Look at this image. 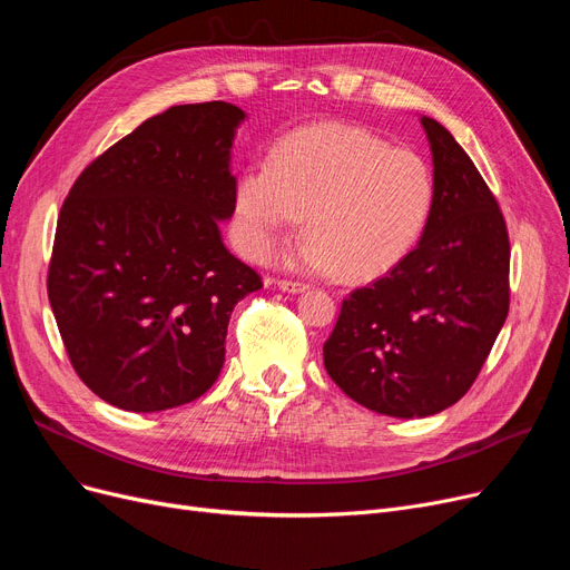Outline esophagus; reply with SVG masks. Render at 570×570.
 <instances>
[{
  "mask_svg": "<svg viewBox=\"0 0 570 570\" xmlns=\"http://www.w3.org/2000/svg\"><path fill=\"white\" fill-rule=\"evenodd\" d=\"M278 287H281L283 292H292V294L308 289V285H306V283H299V281H287V278H281V281H278Z\"/></svg>",
  "mask_w": 570,
  "mask_h": 570,
  "instance_id": "esophagus-1",
  "label": "esophagus"
}]
</instances>
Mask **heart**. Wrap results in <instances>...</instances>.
<instances>
[{
    "label": "heart",
    "mask_w": 570,
    "mask_h": 570,
    "mask_svg": "<svg viewBox=\"0 0 570 570\" xmlns=\"http://www.w3.org/2000/svg\"><path fill=\"white\" fill-rule=\"evenodd\" d=\"M433 206V176L411 148L355 125H313L283 137L266 167L236 185V238L253 259L274 253L306 215L294 262L313 274L371 281L420 238Z\"/></svg>",
    "instance_id": "b5f03b06"
}]
</instances>
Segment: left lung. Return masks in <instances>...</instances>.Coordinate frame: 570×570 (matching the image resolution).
I'll return each mask as SVG.
<instances>
[{"label": "left lung", "mask_w": 570, "mask_h": 570, "mask_svg": "<svg viewBox=\"0 0 570 570\" xmlns=\"http://www.w3.org/2000/svg\"><path fill=\"white\" fill-rule=\"evenodd\" d=\"M433 206L417 246L383 278L350 292L324 368L364 409L426 417L462 399L510 308V240L492 189L464 148L422 116Z\"/></svg>", "instance_id": "obj_1"}]
</instances>
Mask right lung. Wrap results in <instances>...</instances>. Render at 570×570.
<instances>
[{
  "label": "right lung",
  "instance_id": "1",
  "mask_svg": "<svg viewBox=\"0 0 570 570\" xmlns=\"http://www.w3.org/2000/svg\"><path fill=\"white\" fill-rule=\"evenodd\" d=\"M227 101L141 122L71 185L48 299L73 371L99 399L157 413L199 399L225 364L234 306L262 287L223 243L236 208Z\"/></svg>",
  "mask_w": 570,
  "mask_h": 570
}]
</instances>
